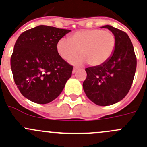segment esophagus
<instances>
[{
    "label": "esophagus",
    "instance_id": "1",
    "mask_svg": "<svg viewBox=\"0 0 147 147\" xmlns=\"http://www.w3.org/2000/svg\"><path fill=\"white\" fill-rule=\"evenodd\" d=\"M78 67H74V69H73V74H75L76 71H78Z\"/></svg>",
    "mask_w": 147,
    "mask_h": 147
}]
</instances>
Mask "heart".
Wrapping results in <instances>:
<instances>
[{"mask_svg": "<svg viewBox=\"0 0 147 147\" xmlns=\"http://www.w3.org/2000/svg\"><path fill=\"white\" fill-rule=\"evenodd\" d=\"M115 45V36L111 32L90 29L74 32L70 36V41L61 38L56 48L61 58L65 61L76 58L80 53L82 57L72 60L71 63L79 65L87 61L92 67H97L111 58Z\"/></svg>", "mask_w": 147, "mask_h": 147, "instance_id": "1", "label": "heart"}]
</instances>
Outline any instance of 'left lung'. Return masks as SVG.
Returning <instances> with one entry per match:
<instances>
[{
    "label": "left lung",
    "instance_id": "8db88e82",
    "mask_svg": "<svg viewBox=\"0 0 147 147\" xmlns=\"http://www.w3.org/2000/svg\"><path fill=\"white\" fill-rule=\"evenodd\" d=\"M109 29L116 39L115 51L103 65L86 68L87 77L83 82L84 91L94 103L110 106L126 96L132 85L137 59L132 43L126 32L110 25Z\"/></svg>",
    "mask_w": 147,
    "mask_h": 147
}]
</instances>
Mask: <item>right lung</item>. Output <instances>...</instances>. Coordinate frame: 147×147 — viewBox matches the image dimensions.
Instances as JSON below:
<instances>
[{"instance_id":"1","label":"right lung","mask_w":147,"mask_h":147,"mask_svg":"<svg viewBox=\"0 0 147 147\" xmlns=\"http://www.w3.org/2000/svg\"><path fill=\"white\" fill-rule=\"evenodd\" d=\"M70 30L40 25L21 33L11 56L14 81L24 97L38 104L58 97L72 74L73 66L56 45Z\"/></svg>"}]
</instances>
